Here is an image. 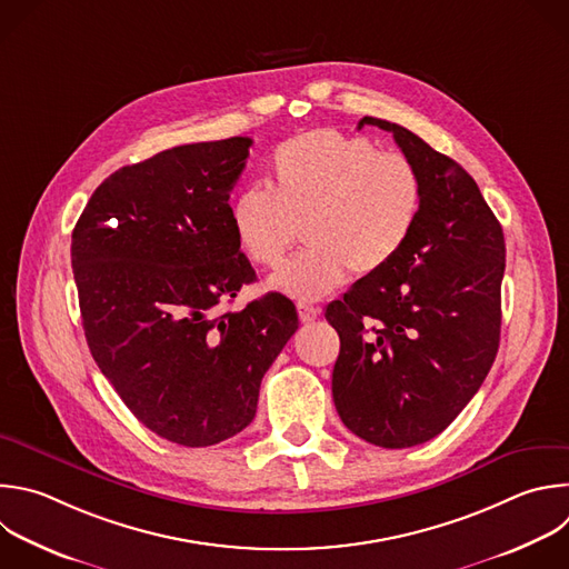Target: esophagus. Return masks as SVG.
Segmentation results:
<instances>
[{"instance_id":"obj_1","label":"esophagus","mask_w":569,"mask_h":569,"mask_svg":"<svg viewBox=\"0 0 569 569\" xmlns=\"http://www.w3.org/2000/svg\"><path fill=\"white\" fill-rule=\"evenodd\" d=\"M297 312H299L301 323H312L321 315V310L317 306H310V303H303V301L297 303Z\"/></svg>"}]
</instances>
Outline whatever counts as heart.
Masks as SVG:
<instances>
[{
	"label": "heart",
	"mask_w": 569,
	"mask_h": 569,
	"mask_svg": "<svg viewBox=\"0 0 569 569\" xmlns=\"http://www.w3.org/2000/svg\"><path fill=\"white\" fill-rule=\"evenodd\" d=\"M268 184L270 192L241 189L230 223L241 252L270 270L286 261L301 230L308 248L270 281L297 299L328 295L348 270H385L409 243L425 203L422 176L407 156L337 129L281 142Z\"/></svg>",
	"instance_id": "b5f03b06"
}]
</instances>
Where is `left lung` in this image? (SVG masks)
I'll return each mask as SVG.
<instances>
[{
  "mask_svg": "<svg viewBox=\"0 0 569 569\" xmlns=\"http://www.w3.org/2000/svg\"><path fill=\"white\" fill-rule=\"evenodd\" d=\"M391 131L425 184L402 252L326 308L339 335L332 400L361 440L407 449L442 433L482 387L500 341L505 237L476 180L413 131Z\"/></svg>",
  "mask_w": 569,
  "mask_h": 569,
  "instance_id": "8db88e82",
  "label": "left lung"
}]
</instances>
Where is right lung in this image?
Segmentation results:
<instances>
[{"label":"right lung","mask_w":569,"mask_h":569,"mask_svg":"<svg viewBox=\"0 0 569 569\" xmlns=\"http://www.w3.org/2000/svg\"><path fill=\"white\" fill-rule=\"evenodd\" d=\"M250 144H180L113 171L71 237L98 368L149 431L182 447L219 445L254 420L263 375L299 328L279 292L217 315L257 279L228 203Z\"/></svg>","instance_id":"add662e5"}]
</instances>
